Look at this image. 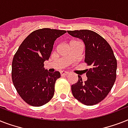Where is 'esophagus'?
<instances>
[{"label":"esophagus","instance_id":"obj_1","mask_svg":"<svg viewBox=\"0 0 128 128\" xmlns=\"http://www.w3.org/2000/svg\"><path fill=\"white\" fill-rule=\"evenodd\" d=\"M60 74H61V76H67L68 74V72L66 71H61Z\"/></svg>","mask_w":128,"mask_h":128}]
</instances>
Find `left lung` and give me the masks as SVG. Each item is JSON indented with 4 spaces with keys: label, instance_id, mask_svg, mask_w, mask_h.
<instances>
[{
    "label": "left lung",
    "instance_id": "8db88e82",
    "mask_svg": "<svg viewBox=\"0 0 128 128\" xmlns=\"http://www.w3.org/2000/svg\"><path fill=\"white\" fill-rule=\"evenodd\" d=\"M72 36L81 39L85 45L87 80L81 76L72 85V94L86 106L95 105L103 100L113 87L116 78L117 61L111 46L105 39L89 30L67 31Z\"/></svg>",
    "mask_w": 128,
    "mask_h": 128
}]
</instances>
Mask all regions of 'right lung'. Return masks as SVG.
<instances>
[{
    "label": "right lung",
    "instance_id": "right-lung-1",
    "mask_svg": "<svg viewBox=\"0 0 128 128\" xmlns=\"http://www.w3.org/2000/svg\"><path fill=\"white\" fill-rule=\"evenodd\" d=\"M66 32L56 29L36 30L24 39L14 54L12 82L20 96L29 105L41 106L53 97L55 82L60 74L48 72L44 62L50 58L55 40Z\"/></svg>",
    "mask_w": 128,
    "mask_h": 128
}]
</instances>
